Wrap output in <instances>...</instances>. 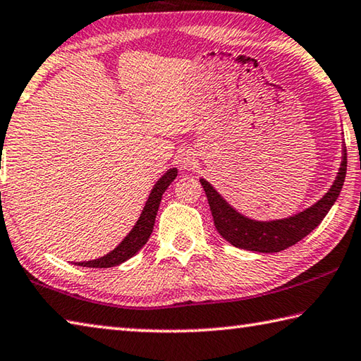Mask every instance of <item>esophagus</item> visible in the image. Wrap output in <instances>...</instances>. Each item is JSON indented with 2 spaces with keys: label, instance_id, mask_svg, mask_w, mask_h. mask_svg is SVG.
<instances>
[{
  "label": "esophagus",
  "instance_id": "34e87169",
  "mask_svg": "<svg viewBox=\"0 0 361 361\" xmlns=\"http://www.w3.org/2000/svg\"><path fill=\"white\" fill-rule=\"evenodd\" d=\"M178 167L180 169H183V170H191V169H194L195 167V158L192 154H189V153H185V154H181V156H178Z\"/></svg>",
  "mask_w": 361,
  "mask_h": 361
}]
</instances>
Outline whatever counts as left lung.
<instances>
[{
	"label": "left lung",
	"instance_id": "8db88e82",
	"mask_svg": "<svg viewBox=\"0 0 361 361\" xmlns=\"http://www.w3.org/2000/svg\"><path fill=\"white\" fill-rule=\"evenodd\" d=\"M347 172V152L343 143V158L338 170L336 180L333 181L322 199L310 208L303 209L289 218L274 221H255L237 212L205 178H200L203 191L212 209L216 231L235 247L247 249L255 252H279L298 243L310 235L335 205L344 185Z\"/></svg>",
	"mask_w": 361,
	"mask_h": 361
}]
</instances>
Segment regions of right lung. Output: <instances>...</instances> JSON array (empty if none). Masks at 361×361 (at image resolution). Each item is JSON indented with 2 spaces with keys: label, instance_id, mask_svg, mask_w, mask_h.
I'll return each instance as SVG.
<instances>
[{
  "label": "right lung",
  "instance_id": "obj_1",
  "mask_svg": "<svg viewBox=\"0 0 361 361\" xmlns=\"http://www.w3.org/2000/svg\"><path fill=\"white\" fill-rule=\"evenodd\" d=\"M176 173H178V170L176 169H169L167 172L164 173L158 181H156L152 192L148 195V200L145 202V207L142 209L140 218L137 219L133 231L124 237V240L114 249V251H110L109 254H106L104 257H99V259L88 260V262H74V264L78 267H88V268H110V267H116L123 264V262H126L128 259H130L133 255L139 252L153 232L154 219H156V214H158L162 194L166 192V189L170 186V183L176 178Z\"/></svg>",
  "mask_w": 361,
  "mask_h": 361
}]
</instances>
